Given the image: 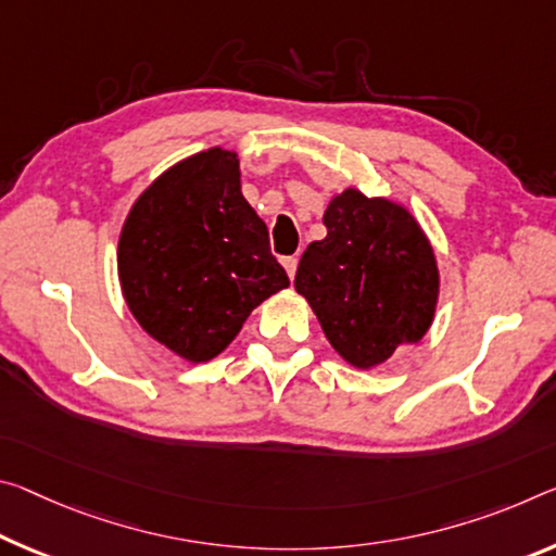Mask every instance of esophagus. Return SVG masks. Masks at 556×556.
I'll use <instances>...</instances> for the list:
<instances>
[{
	"label": "esophagus",
	"instance_id": "34e87169",
	"mask_svg": "<svg viewBox=\"0 0 556 556\" xmlns=\"http://www.w3.org/2000/svg\"><path fill=\"white\" fill-rule=\"evenodd\" d=\"M296 264H299V260H296V257H285V260H281V267L287 269L289 279H294V275H296Z\"/></svg>",
	"mask_w": 556,
	"mask_h": 556
}]
</instances>
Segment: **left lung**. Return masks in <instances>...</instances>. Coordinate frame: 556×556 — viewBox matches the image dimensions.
<instances>
[{
    "mask_svg": "<svg viewBox=\"0 0 556 556\" xmlns=\"http://www.w3.org/2000/svg\"><path fill=\"white\" fill-rule=\"evenodd\" d=\"M326 237L299 260L294 289L349 366L368 371L426 337L440 296L438 260L408 207L358 188L331 195Z\"/></svg>",
    "mask_w": 556,
    "mask_h": 556,
    "instance_id": "1",
    "label": "left lung"
}]
</instances>
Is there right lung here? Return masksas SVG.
I'll use <instances>...</instances> for the list:
<instances>
[{"mask_svg":"<svg viewBox=\"0 0 556 556\" xmlns=\"http://www.w3.org/2000/svg\"><path fill=\"white\" fill-rule=\"evenodd\" d=\"M240 175L237 153L223 146L185 157L140 192L121 227L118 281L130 314L190 364L223 354L254 306L289 287Z\"/></svg>","mask_w":556,"mask_h":556,"instance_id":"1","label":"right lung"}]
</instances>
